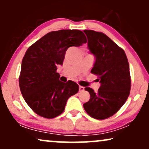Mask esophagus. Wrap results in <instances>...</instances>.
Returning <instances> with one entry per match:
<instances>
[{
	"label": "esophagus",
	"mask_w": 149,
	"mask_h": 149,
	"mask_svg": "<svg viewBox=\"0 0 149 149\" xmlns=\"http://www.w3.org/2000/svg\"><path fill=\"white\" fill-rule=\"evenodd\" d=\"M84 90H85V88L84 87H83V86H79V91L80 92H83V91H84Z\"/></svg>",
	"instance_id": "obj_1"
}]
</instances>
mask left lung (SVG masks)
Instances as JSON below:
<instances>
[{
  "mask_svg": "<svg viewBox=\"0 0 149 149\" xmlns=\"http://www.w3.org/2000/svg\"><path fill=\"white\" fill-rule=\"evenodd\" d=\"M88 48L96 57L91 73L101 83L97 92L85 88L90 99L83 104L85 111L97 120L107 119L118 112L127 100L131 89L130 66L124 50L102 32L84 30Z\"/></svg>",
  "mask_w": 149,
  "mask_h": 149,
  "instance_id": "left-lung-1",
  "label": "left lung"
}]
</instances>
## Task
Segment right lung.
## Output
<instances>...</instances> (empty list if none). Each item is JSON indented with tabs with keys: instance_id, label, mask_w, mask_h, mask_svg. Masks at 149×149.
Wrapping results in <instances>:
<instances>
[{
	"instance_id": "right-lung-1",
	"label": "right lung",
	"mask_w": 149,
	"mask_h": 149,
	"mask_svg": "<svg viewBox=\"0 0 149 149\" xmlns=\"http://www.w3.org/2000/svg\"><path fill=\"white\" fill-rule=\"evenodd\" d=\"M86 42L81 31L63 29L47 33L26 50L19 84L25 102L38 116L48 119L59 116L68 99L78 92L75 82L65 83L59 80L57 66L63 64L69 47Z\"/></svg>"
}]
</instances>
